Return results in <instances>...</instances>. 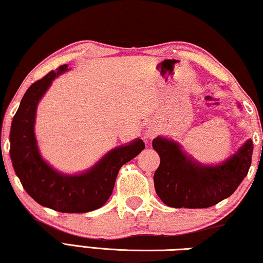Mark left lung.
<instances>
[{
  "mask_svg": "<svg viewBox=\"0 0 263 263\" xmlns=\"http://www.w3.org/2000/svg\"><path fill=\"white\" fill-rule=\"evenodd\" d=\"M153 148L160 155L154 173V186L160 199L172 208L203 209L230 197L246 177L252 162L253 141H246L233 157L219 166L194 162L180 146L155 138Z\"/></svg>",
  "mask_w": 263,
  "mask_h": 263,
  "instance_id": "left-lung-1",
  "label": "left lung"
}]
</instances>
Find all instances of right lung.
<instances>
[{
    "instance_id": "right-lung-1",
    "label": "right lung",
    "mask_w": 263,
    "mask_h": 263,
    "mask_svg": "<svg viewBox=\"0 0 263 263\" xmlns=\"http://www.w3.org/2000/svg\"><path fill=\"white\" fill-rule=\"evenodd\" d=\"M65 70L67 65L60 66L58 72L51 70L26 90L11 123L10 158L22 185L35 202L59 212L82 213L104 205L112 194L119 169L136 158L145 144L137 139L115 148L81 175L67 176L53 171L39 155L33 125L39 100L52 80Z\"/></svg>"
}]
</instances>
